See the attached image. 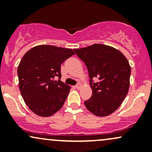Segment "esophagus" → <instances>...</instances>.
I'll return each instance as SVG.
<instances>
[{
    "label": "esophagus",
    "mask_w": 152,
    "mask_h": 152,
    "mask_svg": "<svg viewBox=\"0 0 152 152\" xmlns=\"http://www.w3.org/2000/svg\"><path fill=\"white\" fill-rule=\"evenodd\" d=\"M81 86H82V85L81 84V83H78L77 85H76V88H77V89H80V88H81Z\"/></svg>",
    "instance_id": "34e87169"
}]
</instances>
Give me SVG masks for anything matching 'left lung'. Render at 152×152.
Instances as JSON below:
<instances>
[{
	"label": "left lung",
	"instance_id": "1",
	"mask_svg": "<svg viewBox=\"0 0 152 152\" xmlns=\"http://www.w3.org/2000/svg\"><path fill=\"white\" fill-rule=\"evenodd\" d=\"M74 50L85 63L89 75L92 96L84 102L86 109L98 116L111 114L128 94L131 75L128 60L121 51L104 44L95 43Z\"/></svg>",
	"mask_w": 152,
	"mask_h": 152
}]
</instances>
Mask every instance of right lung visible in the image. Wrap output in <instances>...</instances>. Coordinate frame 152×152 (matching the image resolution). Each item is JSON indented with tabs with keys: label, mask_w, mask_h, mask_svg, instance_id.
I'll use <instances>...</instances> for the list:
<instances>
[{
	"label": "right lung",
	"mask_w": 152,
	"mask_h": 152,
	"mask_svg": "<svg viewBox=\"0 0 152 152\" xmlns=\"http://www.w3.org/2000/svg\"><path fill=\"white\" fill-rule=\"evenodd\" d=\"M74 50L40 45L24 54L18 66L19 89L26 104L38 116L48 117L62 108L71 87L59 80L61 65Z\"/></svg>",
	"instance_id": "1"
}]
</instances>
